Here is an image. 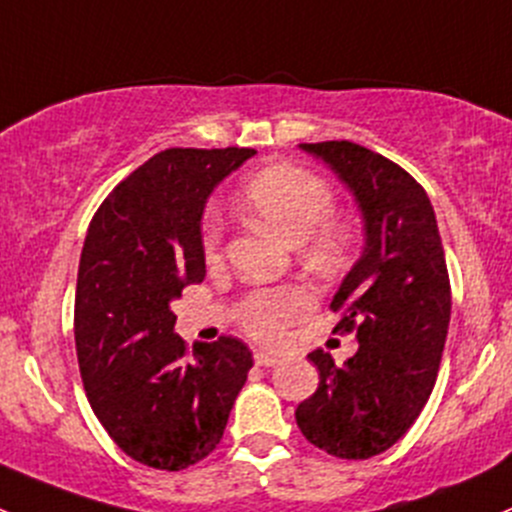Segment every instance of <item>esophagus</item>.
Segmentation results:
<instances>
[{
  "mask_svg": "<svg viewBox=\"0 0 512 512\" xmlns=\"http://www.w3.org/2000/svg\"><path fill=\"white\" fill-rule=\"evenodd\" d=\"M254 362L258 367H273V365H278V357L276 355H271V352H263V350H256L254 352Z\"/></svg>",
  "mask_w": 512,
  "mask_h": 512,
  "instance_id": "34e87169",
  "label": "esophagus"
}]
</instances>
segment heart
Instances as JSON below:
<instances>
[{
  "mask_svg": "<svg viewBox=\"0 0 512 512\" xmlns=\"http://www.w3.org/2000/svg\"><path fill=\"white\" fill-rule=\"evenodd\" d=\"M244 207L268 229L286 236L291 244H305L310 256L333 258L345 246V231L333 219L335 192L325 177L293 162H276L246 179L241 187ZM224 241V221L217 209H207L202 221V251L212 261ZM315 305L305 286L256 288L236 305V320L256 340L276 345L286 328Z\"/></svg>",
  "mask_w": 512,
  "mask_h": 512,
  "instance_id": "b5f03b06",
  "label": "heart"
}]
</instances>
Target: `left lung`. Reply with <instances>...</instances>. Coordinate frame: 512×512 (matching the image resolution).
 Returning <instances> with one entry per match:
<instances>
[{"label": "left lung", "instance_id": "8db88e82", "mask_svg": "<svg viewBox=\"0 0 512 512\" xmlns=\"http://www.w3.org/2000/svg\"><path fill=\"white\" fill-rule=\"evenodd\" d=\"M300 147L352 189L367 241L330 303L335 333H355L360 350L342 367L310 352L320 384L295 421L330 456L372 458L407 434L436 384L451 318L444 246L424 187L397 162L350 140Z\"/></svg>", "mask_w": 512, "mask_h": 512}]
</instances>
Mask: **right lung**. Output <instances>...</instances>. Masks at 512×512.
<instances>
[{
    "mask_svg": "<svg viewBox=\"0 0 512 512\" xmlns=\"http://www.w3.org/2000/svg\"><path fill=\"white\" fill-rule=\"evenodd\" d=\"M256 155L251 147H170L130 172L93 214L78 263L73 335L83 389L130 458L182 471L217 449L254 367L236 337L189 357L170 303L204 281L209 192Z\"/></svg>",
    "mask_w": 512,
    "mask_h": 512,
    "instance_id": "add662e5",
    "label": "right lung"
}]
</instances>
